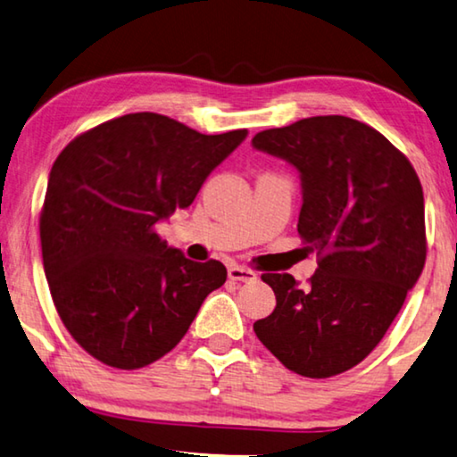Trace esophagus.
Segmentation results:
<instances>
[{
  "mask_svg": "<svg viewBox=\"0 0 457 457\" xmlns=\"http://www.w3.org/2000/svg\"><path fill=\"white\" fill-rule=\"evenodd\" d=\"M228 278L233 279V282H255L257 279V273L253 270H247V268H241V265H230L228 268Z\"/></svg>",
  "mask_w": 457,
  "mask_h": 457,
  "instance_id": "1",
  "label": "esophagus"
}]
</instances>
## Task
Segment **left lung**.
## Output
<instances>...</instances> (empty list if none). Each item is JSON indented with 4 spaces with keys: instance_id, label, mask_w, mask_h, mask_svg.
<instances>
[{
    "instance_id": "1",
    "label": "left lung",
    "mask_w": 457,
    "mask_h": 457,
    "mask_svg": "<svg viewBox=\"0 0 457 457\" xmlns=\"http://www.w3.org/2000/svg\"><path fill=\"white\" fill-rule=\"evenodd\" d=\"M253 149L300 175L298 235L319 253L311 284L263 273L276 294L253 331L287 370L331 378L371 353L423 271L419 175L380 132L347 116H312L257 132Z\"/></svg>"
}]
</instances>
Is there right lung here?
<instances>
[{
	"instance_id": "obj_1",
	"label": "right lung",
	"mask_w": 457,
	"mask_h": 457,
	"mask_svg": "<svg viewBox=\"0 0 457 457\" xmlns=\"http://www.w3.org/2000/svg\"><path fill=\"white\" fill-rule=\"evenodd\" d=\"M245 138L137 112L61 151L40 212L42 263L62 325L96 360L118 370L157 361L227 282L220 262H192L155 227L192 204Z\"/></svg>"
}]
</instances>
